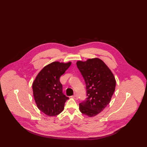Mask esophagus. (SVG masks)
<instances>
[{
	"label": "esophagus",
	"instance_id": "34e87169",
	"mask_svg": "<svg viewBox=\"0 0 147 147\" xmlns=\"http://www.w3.org/2000/svg\"><path fill=\"white\" fill-rule=\"evenodd\" d=\"M73 98H74V99H78V95H77V94H75V95H73L72 96H71Z\"/></svg>",
	"mask_w": 147,
	"mask_h": 147
}]
</instances>
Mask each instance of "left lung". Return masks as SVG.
<instances>
[{"instance_id": "8db88e82", "label": "left lung", "mask_w": 147, "mask_h": 147, "mask_svg": "<svg viewBox=\"0 0 147 147\" xmlns=\"http://www.w3.org/2000/svg\"><path fill=\"white\" fill-rule=\"evenodd\" d=\"M77 66L84 79L87 98L79 104L80 112L93 117L110 103L116 87V80L111 70L98 58L86 61H77Z\"/></svg>"}]
</instances>
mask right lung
<instances>
[{
  "label": "right lung",
  "mask_w": 147,
  "mask_h": 147,
  "mask_svg": "<svg viewBox=\"0 0 147 147\" xmlns=\"http://www.w3.org/2000/svg\"><path fill=\"white\" fill-rule=\"evenodd\" d=\"M71 62L54 61L44 67L32 84L33 95L38 109L49 116H55L64 109L69 99L63 92L60 77L71 65Z\"/></svg>",
  "instance_id": "right-lung-1"
}]
</instances>
